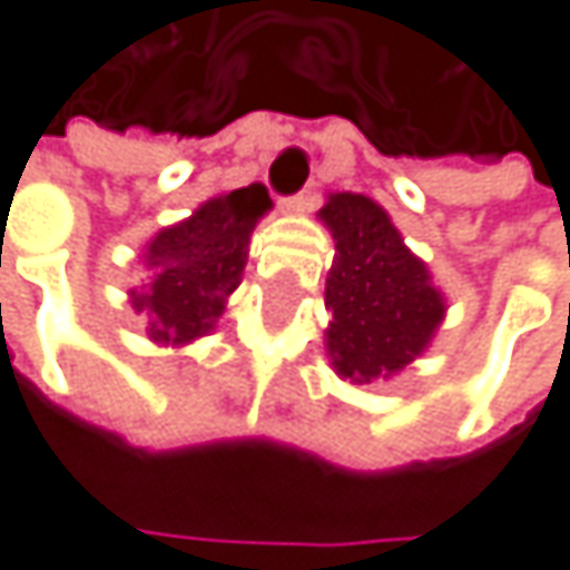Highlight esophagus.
Wrapping results in <instances>:
<instances>
[{
    "mask_svg": "<svg viewBox=\"0 0 570 570\" xmlns=\"http://www.w3.org/2000/svg\"><path fill=\"white\" fill-rule=\"evenodd\" d=\"M309 207H313L309 190H299V194H293V197H284V200H281V210H284V214H306Z\"/></svg>",
    "mask_w": 570,
    "mask_h": 570,
    "instance_id": "34e87169",
    "label": "esophagus"
}]
</instances>
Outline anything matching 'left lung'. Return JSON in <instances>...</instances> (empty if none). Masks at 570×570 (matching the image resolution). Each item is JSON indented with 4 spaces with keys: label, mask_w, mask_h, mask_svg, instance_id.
<instances>
[{
    "label": "left lung",
    "mask_w": 570,
    "mask_h": 570,
    "mask_svg": "<svg viewBox=\"0 0 570 570\" xmlns=\"http://www.w3.org/2000/svg\"><path fill=\"white\" fill-rule=\"evenodd\" d=\"M320 220L336 240L326 277L333 370L360 386L390 380L429 346L445 299L376 200L350 190L330 194Z\"/></svg>",
    "instance_id": "obj_1"
}]
</instances>
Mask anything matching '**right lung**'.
Masks as SVG:
<instances>
[{"label":"right lung","mask_w":570,"mask_h":570,"mask_svg":"<svg viewBox=\"0 0 570 570\" xmlns=\"http://www.w3.org/2000/svg\"><path fill=\"white\" fill-rule=\"evenodd\" d=\"M271 207L264 184L237 187L204 200L145 247L148 284L131 289V306L148 316L155 343L184 346L214 330L240 284L250 234Z\"/></svg>","instance_id":"1"}]
</instances>
